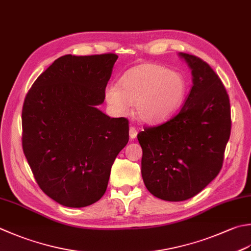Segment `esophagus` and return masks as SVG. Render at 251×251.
<instances>
[{
	"label": "esophagus",
	"instance_id": "1",
	"mask_svg": "<svg viewBox=\"0 0 251 251\" xmlns=\"http://www.w3.org/2000/svg\"><path fill=\"white\" fill-rule=\"evenodd\" d=\"M137 134H138V132H137V129L135 128L134 126H130L129 127V137H130V139H135L136 137H137Z\"/></svg>",
	"mask_w": 251,
	"mask_h": 251
}]
</instances>
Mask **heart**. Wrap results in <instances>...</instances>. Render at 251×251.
Wrapping results in <instances>:
<instances>
[{"instance_id": "heart-1", "label": "heart", "mask_w": 251, "mask_h": 251, "mask_svg": "<svg viewBox=\"0 0 251 251\" xmlns=\"http://www.w3.org/2000/svg\"><path fill=\"white\" fill-rule=\"evenodd\" d=\"M187 82L183 75L158 64H141L121 78L119 86L105 88V100L117 115H125L135 103L136 114L149 124L169 119L183 103Z\"/></svg>"}]
</instances>
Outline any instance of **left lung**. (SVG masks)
<instances>
[{"instance_id": "8db88e82", "label": "left lung", "mask_w": 251, "mask_h": 251, "mask_svg": "<svg viewBox=\"0 0 251 251\" xmlns=\"http://www.w3.org/2000/svg\"><path fill=\"white\" fill-rule=\"evenodd\" d=\"M193 75V88L177 114L146 127L141 175L156 198L184 201L199 194L222 169L230 135V104L225 87L208 63L179 53Z\"/></svg>"}]
</instances>
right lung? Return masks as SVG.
Instances as JSON below:
<instances>
[{"label": "right lung", "instance_id": "obj_1", "mask_svg": "<svg viewBox=\"0 0 251 251\" xmlns=\"http://www.w3.org/2000/svg\"><path fill=\"white\" fill-rule=\"evenodd\" d=\"M116 54L64 55L25 98L23 150L39 187L70 208L100 200L114 160L128 142V120L98 109Z\"/></svg>", "mask_w": 251, "mask_h": 251}]
</instances>
